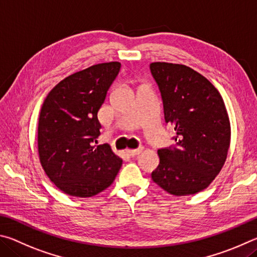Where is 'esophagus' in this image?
<instances>
[{
    "instance_id": "34e87169",
    "label": "esophagus",
    "mask_w": 257,
    "mask_h": 257,
    "mask_svg": "<svg viewBox=\"0 0 257 257\" xmlns=\"http://www.w3.org/2000/svg\"><path fill=\"white\" fill-rule=\"evenodd\" d=\"M142 150H143L142 148H137V149H128V150H126V155L130 157H136L138 155H140Z\"/></svg>"
}]
</instances>
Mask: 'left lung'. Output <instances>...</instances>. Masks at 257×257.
Returning <instances> with one entry per match:
<instances>
[{
	"instance_id": "obj_1",
	"label": "left lung",
	"mask_w": 257,
	"mask_h": 257,
	"mask_svg": "<svg viewBox=\"0 0 257 257\" xmlns=\"http://www.w3.org/2000/svg\"><path fill=\"white\" fill-rule=\"evenodd\" d=\"M164 103L166 123L176 131L174 147L158 150L152 181L169 194L203 191L223 167L230 146V121L221 94L191 67L150 64Z\"/></svg>"
}]
</instances>
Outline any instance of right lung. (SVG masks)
Here are the masks:
<instances>
[{
  "instance_id": "right-lung-1",
  "label": "right lung",
  "mask_w": 257,
  "mask_h": 257,
  "mask_svg": "<svg viewBox=\"0 0 257 257\" xmlns=\"http://www.w3.org/2000/svg\"><path fill=\"white\" fill-rule=\"evenodd\" d=\"M120 70L101 63L57 83L44 100L38 121L40 164L65 194L90 197L114 182L121 159L108 145L96 146L101 125L98 110Z\"/></svg>"
}]
</instances>
